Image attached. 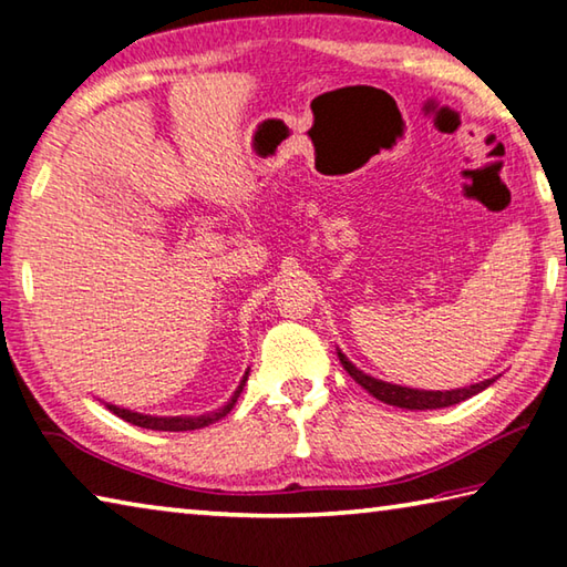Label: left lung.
Instances as JSON below:
<instances>
[{
  "mask_svg": "<svg viewBox=\"0 0 567 567\" xmlns=\"http://www.w3.org/2000/svg\"><path fill=\"white\" fill-rule=\"evenodd\" d=\"M338 358L342 362V368L350 372V378L358 382V385L368 390L372 398H378L380 402H388V405L405 408V410H437V408L457 405V402H463L467 398L477 395V392H483L485 388H491L497 380V378H491V380L475 382V385H470V388H457V390H445V392L443 390H412V388L392 385V382H382L378 378H370L368 372L354 368V364L344 358L340 350H338Z\"/></svg>",
  "mask_w": 567,
  "mask_h": 567,
  "instance_id": "obj_1",
  "label": "left lung"
}]
</instances>
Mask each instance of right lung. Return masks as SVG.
<instances>
[{
  "label": "right lung",
  "instance_id": "1",
  "mask_svg": "<svg viewBox=\"0 0 567 567\" xmlns=\"http://www.w3.org/2000/svg\"><path fill=\"white\" fill-rule=\"evenodd\" d=\"M247 375L249 370L245 372V378L239 380V385L235 390V395L227 400L225 408H219L217 412H207V415H199V417H155V415H142V412H132V410H124V408H117V405H107L110 412H114V415L122 417L124 422H132V425L137 427H147V430H165V433H185V430H197V427H205L209 425V422H215L219 417H225L229 410L235 408V402L239 398V392H243L245 382H247Z\"/></svg>",
  "mask_w": 567,
  "mask_h": 567
}]
</instances>
